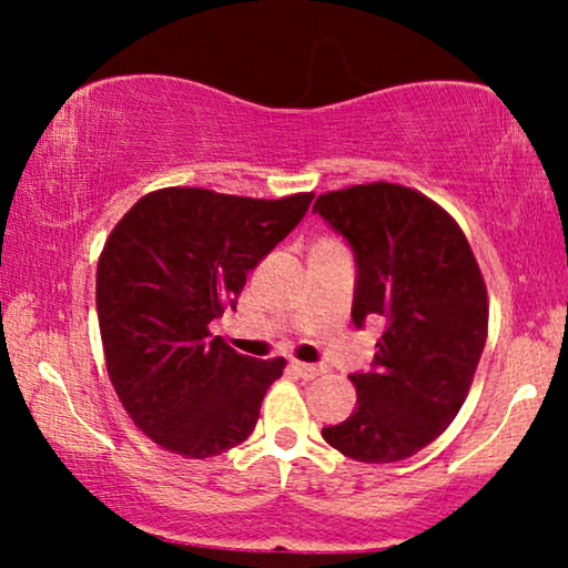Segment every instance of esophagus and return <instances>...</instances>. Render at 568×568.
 Returning <instances> with one entry per match:
<instances>
[{
  "instance_id": "obj_1",
  "label": "esophagus",
  "mask_w": 568,
  "mask_h": 568,
  "mask_svg": "<svg viewBox=\"0 0 568 568\" xmlns=\"http://www.w3.org/2000/svg\"><path fill=\"white\" fill-rule=\"evenodd\" d=\"M292 369L297 372L302 379H315L323 372L317 364H305V362H292Z\"/></svg>"
}]
</instances>
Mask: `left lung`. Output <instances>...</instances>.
Segmentation results:
<instances>
[{
  "instance_id": "8db88e82",
  "label": "left lung",
  "mask_w": 568,
  "mask_h": 568,
  "mask_svg": "<svg viewBox=\"0 0 568 568\" xmlns=\"http://www.w3.org/2000/svg\"><path fill=\"white\" fill-rule=\"evenodd\" d=\"M354 253L352 321H383L375 359L354 372L356 410L323 439L359 463H398L453 424L486 346V284L463 230L432 199L395 183L317 196Z\"/></svg>"
}]
</instances>
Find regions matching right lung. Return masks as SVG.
Instances as JSON below:
<instances>
[{
  "label": "right lung",
  "mask_w": 568,
  "mask_h": 568,
  "mask_svg": "<svg viewBox=\"0 0 568 568\" xmlns=\"http://www.w3.org/2000/svg\"><path fill=\"white\" fill-rule=\"evenodd\" d=\"M315 193L266 201L206 189L146 193L98 261V323L123 408L160 447L214 457L245 442L284 359L237 354L209 323L235 310L253 271Z\"/></svg>",
  "instance_id": "1"
}]
</instances>
